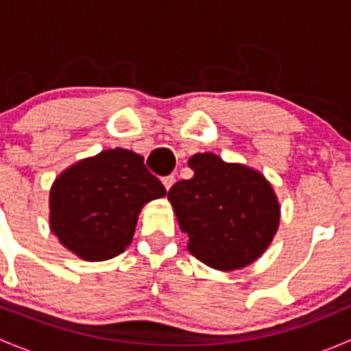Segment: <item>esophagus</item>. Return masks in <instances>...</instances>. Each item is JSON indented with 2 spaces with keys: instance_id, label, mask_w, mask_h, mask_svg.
I'll use <instances>...</instances> for the list:
<instances>
[{
  "instance_id": "esophagus-1",
  "label": "esophagus",
  "mask_w": 351,
  "mask_h": 351,
  "mask_svg": "<svg viewBox=\"0 0 351 351\" xmlns=\"http://www.w3.org/2000/svg\"><path fill=\"white\" fill-rule=\"evenodd\" d=\"M161 182H162V185H165V189L169 190L173 185H175L176 178H175V175H168V176H162Z\"/></svg>"
}]
</instances>
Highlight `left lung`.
<instances>
[{
  "label": "left lung",
  "mask_w": 351,
  "mask_h": 351,
  "mask_svg": "<svg viewBox=\"0 0 351 351\" xmlns=\"http://www.w3.org/2000/svg\"><path fill=\"white\" fill-rule=\"evenodd\" d=\"M190 180L175 183L168 200L189 236V251L207 267L239 270L267 251L280 224L274 186L258 169L214 153L189 159Z\"/></svg>",
  "instance_id": "8db88e82"
}]
</instances>
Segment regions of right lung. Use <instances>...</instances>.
<instances>
[{
  "label": "right lung",
  "mask_w": 351,
  "mask_h": 351,
  "mask_svg": "<svg viewBox=\"0 0 351 351\" xmlns=\"http://www.w3.org/2000/svg\"><path fill=\"white\" fill-rule=\"evenodd\" d=\"M166 195L134 151L105 149L66 168L49 193V226L71 253L86 261L117 256L132 241L147 202Z\"/></svg>",
  "instance_id": "right-lung-1"
}]
</instances>
